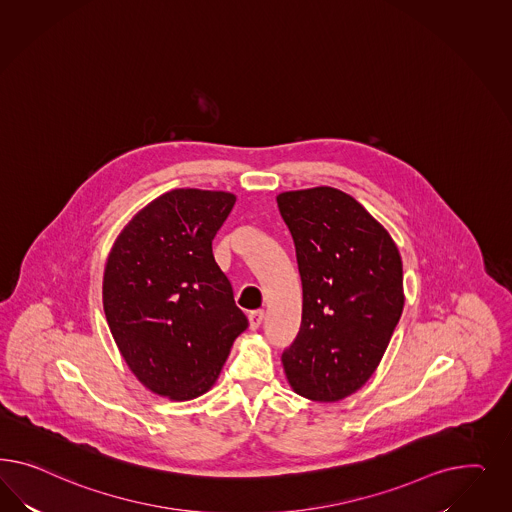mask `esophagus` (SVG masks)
<instances>
[{"label":"esophagus","mask_w":512,"mask_h":512,"mask_svg":"<svg viewBox=\"0 0 512 512\" xmlns=\"http://www.w3.org/2000/svg\"><path fill=\"white\" fill-rule=\"evenodd\" d=\"M263 319V310L251 311V313H249V328H251V330H257L259 326L263 325Z\"/></svg>","instance_id":"34e87169"}]
</instances>
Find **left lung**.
<instances>
[{"label":"left lung","instance_id":"1","mask_svg":"<svg viewBox=\"0 0 512 512\" xmlns=\"http://www.w3.org/2000/svg\"><path fill=\"white\" fill-rule=\"evenodd\" d=\"M302 279V323L283 351L296 394L338 402L375 372L403 310L402 257L351 195L311 187L278 195Z\"/></svg>","mask_w":512,"mask_h":512}]
</instances>
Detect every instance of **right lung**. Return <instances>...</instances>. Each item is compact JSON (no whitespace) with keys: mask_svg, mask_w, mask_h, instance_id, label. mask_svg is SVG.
<instances>
[{"mask_svg":"<svg viewBox=\"0 0 512 512\" xmlns=\"http://www.w3.org/2000/svg\"><path fill=\"white\" fill-rule=\"evenodd\" d=\"M234 202L225 191L172 189L125 225L107 259L112 338L140 383L176 402L212 388L248 328L212 253Z\"/></svg>","mask_w":512,"mask_h":512,"instance_id":"right-lung-1","label":"right lung"}]
</instances>
